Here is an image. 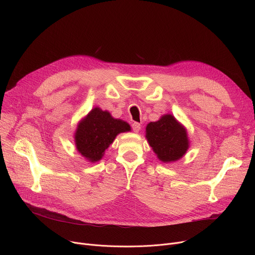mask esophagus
<instances>
[{"instance_id": "esophagus-1", "label": "esophagus", "mask_w": 255, "mask_h": 255, "mask_svg": "<svg viewBox=\"0 0 255 255\" xmlns=\"http://www.w3.org/2000/svg\"><path fill=\"white\" fill-rule=\"evenodd\" d=\"M140 127H141V126H140L139 123H136V122H135V123L132 124V129H133V131H134L135 133H138V132H139Z\"/></svg>"}]
</instances>
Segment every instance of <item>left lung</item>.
<instances>
[{"label": "left lung", "mask_w": 255, "mask_h": 255, "mask_svg": "<svg viewBox=\"0 0 255 255\" xmlns=\"http://www.w3.org/2000/svg\"><path fill=\"white\" fill-rule=\"evenodd\" d=\"M145 138L157 158L164 163L178 161L190 145L187 129L170 114L146 125Z\"/></svg>", "instance_id": "obj_1"}]
</instances>
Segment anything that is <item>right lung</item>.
Returning <instances> with one entry per match:
<instances>
[{
    "mask_svg": "<svg viewBox=\"0 0 255 255\" xmlns=\"http://www.w3.org/2000/svg\"><path fill=\"white\" fill-rule=\"evenodd\" d=\"M130 130V125L125 121L115 119L110 112L94 107L77 124L74 132L76 150L89 162H98L117 135Z\"/></svg>",
    "mask_w": 255,
    "mask_h": 255,
    "instance_id": "right-lung-1",
    "label": "right lung"
}]
</instances>
